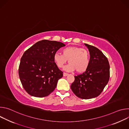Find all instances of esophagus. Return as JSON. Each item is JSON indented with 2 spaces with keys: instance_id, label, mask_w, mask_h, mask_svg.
I'll return each instance as SVG.
<instances>
[{
  "instance_id": "obj_1",
  "label": "esophagus",
  "mask_w": 129,
  "mask_h": 129,
  "mask_svg": "<svg viewBox=\"0 0 129 129\" xmlns=\"http://www.w3.org/2000/svg\"><path fill=\"white\" fill-rule=\"evenodd\" d=\"M68 75V73H65V72H64L63 73V76L64 77H66Z\"/></svg>"
}]
</instances>
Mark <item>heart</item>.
Here are the masks:
<instances>
[{
    "label": "heart",
    "instance_id": "obj_1",
    "mask_svg": "<svg viewBox=\"0 0 129 129\" xmlns=\"http://www.w3.org/2000/svg\"><path fill=\"white\" fill-rule=\"evenodd\" d=\"M53 60L57 66L62 68L68 60L69 64L65 66L64 70L68 72L76 70L78 72L85 71L90 63V56L87 50L77 46H69L62 49V54L55 53Z\"/></svg>",
    "mask_w": 129,
    "mask_h": 129
}]
</instances>
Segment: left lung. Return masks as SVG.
<instances>
[{"mask_svg": "<svg viewBox=\"0 0 129 129\" xmlns=\"http://www.w3.org/2000/svg\"><path fill=\"white\" fill-rule=\"evenodd\" d=\"M90 53V63L82 74L75 76L71 85L74 94L82 99H90L99 96L108 84L110 78L109 61L98 48L84 44Z\"/></svg>", "mask_w": 129, "mask_h": 129, "instance_id": "1", "label": "left lung"}]
</instances>
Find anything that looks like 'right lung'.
<instances>
[{"label":"right lung","mask_w":129,"mask_h":129,"mask_svg":"<svg viewBox=\"0 0 129 129\" xmlns=\"http://www.w3.org/2000/svg\"><path fill=\"white\" fill-rule=\"evenodd\" d=\"M65 46L60 42L43 40L24 52L20 60L19 76L24 89L29 95L45 97L56 88L63 75L55 63L53 56Z\"/></svg>","instance_id":"obj_1"}]
</instances>
